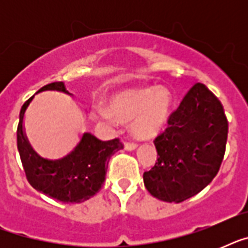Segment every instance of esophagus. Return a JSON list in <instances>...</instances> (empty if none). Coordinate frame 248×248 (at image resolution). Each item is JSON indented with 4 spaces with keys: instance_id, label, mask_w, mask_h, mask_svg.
Segmentation results:
<instances>
[{
    "instance_id": "1",
    "label": "esophagus",
    "mask_w": 248,
    "mask_h": 248,
    "mask_svg": "<svg viewBox=\"0 0 248 248\" xmlns=\"http://www.w3.org/2000/svg\"><path fill=\"white\" fill-rule=\"evenodd\" d=\"M136 145L135 143H124V149L126 151H134V149H136Z\"/></svg>"
}]
</instances>
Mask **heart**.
I'll use <instances>...</instances> for the list:
<instances>
[{"instance_id":"heart-1","label":"heart","mask_w":248,"mask_h":248,"mask_svg":"<svg viewBox=\"0 0 248 248\" xmlns=\"http://www.w3.org/2000/svg\"><path fill=\"white\" fill-rule=\"evenodd\" d=\"M172 96L166 87H147L121 93L113 96L109 107L96 105L91 109L95 122L112 127L117 121H130L131 134L139 139L155 138L169 120Z\"/></svg>"}]
</instances>
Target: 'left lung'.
<instances>
[{
    "label": "left lung",
    "mask_w": 248,
    "mask_h": 248,
    "mask_svg": "<svg viewBox=\"0 0 248 248\" xmlns=\"http://www.w3.org/2000/svg\"><path fill=\"white\" fill-rule=\"evenodd\" d=\"M228 121L219 99L196 83L155 140L157 162L144 172V185L163 202H183L206 188L225 153Z\"/></svg>",
    "instance_id": "1"
}]
</instances>
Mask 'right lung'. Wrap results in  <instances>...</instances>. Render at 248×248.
<instances>
[{
    "label": "right lung",
    "instance_id": "1",
    "mask_svg": "<svg viewBox=\"0 0 248 248\" xmlns=\"http://www.w3.org/2000/svg\"><path fill=\"white\" fill-rule=\"evenodd\" d=\"M44 91H59L73 96L64 82L48 83L36 93ZM34 95L21 107L16 131L17 151L29 184L63 203L85 202L101 189L109 158L122 149V144L118 139L101 141L90 132H82L78 143L69 153L56 159L45 158L33 149L25 135V112Z\"/></svg>",
    "mask_w": 248,
    "mask_h": 248
}]
</instances>
